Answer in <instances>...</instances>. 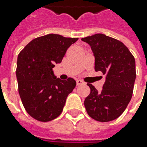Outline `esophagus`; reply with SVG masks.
Returning a JSON list of instances; mask_svg holds the SVG:
<instances>
[{
  "label": "esophagus",
  "instance_id": "esophagus-1",
  "mask_svg": "<svg viewBox=\"0 0 147 147\" xmlns=\"http://www.w3.org/2000/svg\"><path fill=\"white\" fill-rule=\"evenodd\" d=\"M76 82H77V85H78V86H79V85H82V84H83V83H84V82H82V80H80V79H77Z\"/></svg>",
  "mask_w": 147,
  "mask_h": 147
}]
</instances>
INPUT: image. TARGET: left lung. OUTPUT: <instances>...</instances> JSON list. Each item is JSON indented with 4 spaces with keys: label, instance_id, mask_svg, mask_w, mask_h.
<instances>
[{
    "label": "left lung",
    "instance_id": "left-lung-1",
    "mask_svg": "<svg viewBox=\"0 0 147 147\" xmlns=\"http://www.w3.org/2000/svg\"><path fill=\"white\" fill-rule=\"evenodd\" d=\"M95 56V70L105 75L103 88L98 92L88 83L91 92L84 100L88 115L99 122L119 118L132 98L136 79L135 59L119 40L97 33L83 37Z\"/></svg>",
    "mask_w": 147,
    "mask_h": 147
}]
</instances>
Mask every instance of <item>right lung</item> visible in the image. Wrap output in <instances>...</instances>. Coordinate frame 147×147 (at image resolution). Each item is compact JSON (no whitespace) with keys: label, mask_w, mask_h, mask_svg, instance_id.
<instances>
[{"label":"right lung","mask_w":147,"mask_h":147,"mask_svg":"<svg viewBox=\"0 0 147 147\" xmlns=\"http://www.w3.org/2000/svg\"><path fill=\"white\" fill-rule=\"evenodd\" d=\"M78 39L47 34L32 40L18 55L16 77L20 98L28 114L38 121L57 118L76 86L72 78L65 81L56 78L52 69Z\"/></svg>","instance_id":"right-lung-1"}]
</instances>
